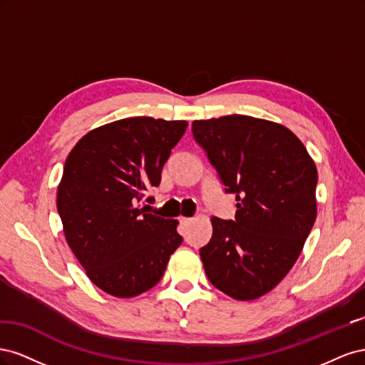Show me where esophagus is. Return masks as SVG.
I'll use <instances>...</instances> for the list:
<instances>
[{
	"label": "esophagus",
	"mask_w": 365,
	"mask_h": 365,
	"mask_svg": "<svg viewBox=\"0 0 365 365\" xmlns=\"http://www.w3.org/2000/svg\"><path fill=\"white\" fill-rule=\"evenodd\" d=\"M192 217H184V216H181L180 217V222H181V225H189L190 222H192Z\"/></svg>",
	"instance_id": "obj_1"
}]
</instances>
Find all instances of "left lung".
<instances>
[{"mask_svg": "<svg viewBox=\"0 0 365 365\" xmlns=\"http://www.w3.org/2000/svg\"><path fill=\"white\" fill-rule=\"evenodd\" d=\"M192 132L237 207L235 220L212 217L200 250L205 274L231 298L256 300L291 271L314 227L315 163L294 132L268 120H195Z\"/></svg>", "mask_w": 365, "mask_h": 365, "instance_id": "obj_1", "label": "left lung"}]
</instances>
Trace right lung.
Wrapping results in <instances>:
<instances>
[{
	"instance_id": "obj_1",
	"label": "right lung",
	"mask_w": 365,
	"mask_h": 365,
	"mask_svg": "<svg viewBox=\"0 0 365 365\" xmlns=\"http://www.w3.org/2000/svg\"><path fill=\"white\" fill-rule=\"evenodd\" d=\"M185 129V120H117L88 132L65 161L56 200L63 235L90 280L109 295L129 298L153 288L181 245L178 220L140 202L160 185Z\"/></svg>"
}]
</instances>
